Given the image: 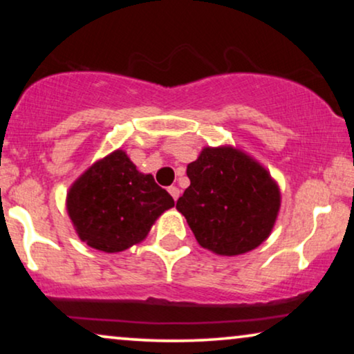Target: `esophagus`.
Masks as SVG:
<instances>
[{"instance_id":"1","label":"esophagus","mask_w":354,"mask_h":354,"mask_svg":"<svg viewBox=\"0 0 354 354\" xmlns=\"http://www.w3.org/2000/svg\"><path fill=\"white\" fill-rule=\"evenodd\" d=\"M169 193H171V195H172V198H174V200H178V196H180V190H178V188L177 187H169Z\"/></svg>"}]
</instances>
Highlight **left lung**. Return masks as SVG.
I'll use <instances>...</instances> for the list:
<instances>
[{
	"label": "left lung",
	"mask_w": 354,
	"mask_h": 354,
	"mask_svg": "<svg viewBox=\"0 0 354 354\" xmlns=\"http://www.w3.org/2000/svg\"><path fill=\"white\" fill-rule=\"evenodd\" d=\"M187 176L190 187L176 207L203 248L239 256L269 239L282 196L263 164L230 145L205 147Z\"/></svg>",
	"instance_id": "left-lung-1"
}]
</instances>
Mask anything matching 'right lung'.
I'll return each mask as SVG.
<instances>
[{"instance_id": "obj_1", "label": "right lung", "mask_w": 354, "mask_h": 354, "mask_svg": "<svg viewBox=\"0 0 354 354\" xmlns=\"http://www.w3.org/2000/svg\"><path fill=\"white\" fill-rule=\"evenodd\" d=\"M174 200L140 172L124 149H115L86 169L66 198L67 214L79 239L98 251L119 253L147 239Z\"/></svg>"}]
</instances>
